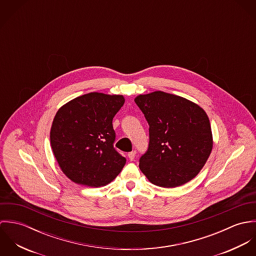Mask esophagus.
Wrapping results in <instances>:
<instances>
[{"label": "esophagus", "instance_id": "1", "mask_svg": "<svg viewBox=\"0 0 256 256\" xmlns=\"http://www.w3.org/2000/svg\"><path fill=\"white\" fill-rule=\"evenodd\" d=\"M135 156H136V152H130L128 154V158H129L130 160H134Z\"/></svg>", "mask_w": 256, "mask_h": 256}]
</instances>
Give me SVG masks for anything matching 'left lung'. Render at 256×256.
I'll use <instances>...</instances> for the list:
<instances>
[{
	"label": "left lung",
	"mask_w": 256,
	"mask_h": 256,
	"mask_svg": "<svg viewBox=\"0 0 256 256\" xmlns=\"http://www.w3.org/2000/svg\"><path fill=\"white\" fill-rule=\"evenodd\" d=\"M148 123V146L139 166L154 184L172 188L194 178L206 164L213 138L206 112L182 96L154 92L135 98Z\"/></svg>",
	"instance_id": "8db88e82"
}]
</instances>
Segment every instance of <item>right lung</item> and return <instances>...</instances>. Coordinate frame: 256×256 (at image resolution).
Listing matches in <instances>:
<instances>
[{
	"instance_id": "right-lung-1",
	"label": "right lung",
	"mask_w": 256,
	"mask_h": 256,
	"mask_svg": "<svg viewBox=\"0 0 256 256\" xmlns=\"http://www.w3.org/2000/svg\"><path fill=\"white\" fill-rule=\"evenodd\" d=\"M122 96L90 92L57 111L50 143L62 172L78 184L100 187L112 182L126 158L113 146L112 120L124 104Z\"/></svg>"
}]
</instances>
